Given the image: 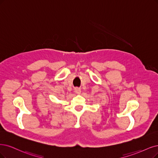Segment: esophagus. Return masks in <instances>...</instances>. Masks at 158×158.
Listing matches in <instances>:
<instances>
[{
	"label": "esophagus",
	"instance_id": "34e87169",
	"mask_svg": "<svg viewBox=\"0 0 158 158\" xmlns=\"http://www.w3.org/2000/svg\"><path fill=\"white\" fill-rule=\"evenodd\" d=\"M74 92H75V94H81V89H79V88H75V90H74Z\"/></svg>",
	"mask_w": 158,
	"mask_h": 158
}]
</instances>
